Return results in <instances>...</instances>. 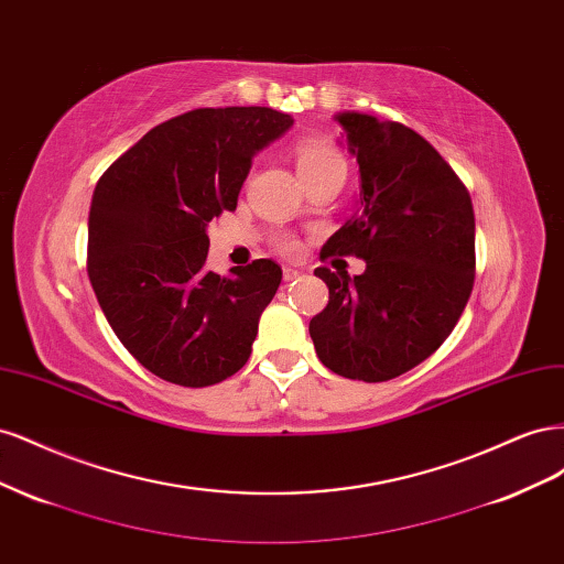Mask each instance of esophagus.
I'll use <instances>...</instances> for the list:
<instances>
[{"instance_id":"obj_1","label":"esophagus","mask_w":564,"mask_h":564,"mask_svg":"<svg viewBox=\"0 0 564 564\" xmlns=\"http://www.w3.org/2000/svg\"><path fill=\"white\" fill-rule=\"evenodd\" d=\"M282 278H284V282H294V280L301 278V270H296V268H292V265H286V268L282 270Z\"/></svg>"}]
</instances>
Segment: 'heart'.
<instances>
[{
    "mask_svg": "<svg viewBox=\"0 0 564 564\" xmlns=\"http://www.w3.org/2000/svg\"><path fill=\"white\" fill-rule=\"evenodd\" d=\"M346 169V160L340 152L327 143L319 141H305L296 148V172L299 176L311 174V172H319V169ZM280 249L282 251H296V242L294 240H280Z\"/></svg>",
    "mask_w": 564,
    "mask_h": 564,
    "instance_id": "heart-1",
    "label": "heart"
}]
</instances>
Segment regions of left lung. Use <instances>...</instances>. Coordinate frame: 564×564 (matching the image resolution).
Masks as SVG:
<instances>
[{
  "instance_id": "1",
  "label": "left lung",
  "mask_w": 564,
  "mask_h": 564,
  "mask_svg": "<svg viewBox=\"0 0 564 564\" xmlns=\"http://www.w3.org/2000/svg\"><path fill=\"white\" fill-rule=\"evenodd\" d=\"M360 164L355 214L324 256H357L362 275L317 268L329 303L311 319L319 362L338 377L390 381L431 357L464 313L475 280V214L466 185L404 124L338 112Z\"/></svg>"
}]
</instances>
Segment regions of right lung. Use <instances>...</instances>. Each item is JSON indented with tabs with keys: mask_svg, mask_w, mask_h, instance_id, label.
<instances>
[{
	"mask_svg": "<svg viewBox=\"0 0 564 564\" xmlns=\"http://www.w3.org/2000/svg\"><path fill=\"white\" fill-rule=\"evenodd\" d=\"M294 124L272 108H199L150 129L100 176L89 209V280L124 348L187 388L240 371L282 268L207 270L216 216L237 207L251 160Z\"/></svg>",
	"mask_w": 564,
	"mask_h": 564,
	"instance_id": "obj_1",
	"label": "right lung"
}]
</instances>
